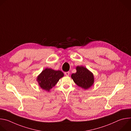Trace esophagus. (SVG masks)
Instances as JSON below:
<instances>
[{
    "label": "esophagus",
    "mask_w": 131,
    "mask_h": 131,
    "mask_svg": "<svg viewBox=\"0 0 131 131\" xmlns=\"http://www.w3.org/2000/svg\"><path fill=\"white\" fill-rule=\"evenodd\" d=\"M64 73H65V75H66V76H68L69 75L70 72H69V71H67V72H65Z\"/></svg>",
    "instance_id": "34e87169"
}]
</instances>
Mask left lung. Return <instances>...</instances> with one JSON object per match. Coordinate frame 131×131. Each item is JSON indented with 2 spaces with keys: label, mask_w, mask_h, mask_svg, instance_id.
Listing matches in <instances>:
<instances>
[{
  "label": "left lung",
  "mask_w": 131,
  "mask_h": 131,
  "mask_svg": "<svg viewBox=\"0 0 131 131\" xmlns=\"http://www.w3.org/2000/svg\"><path fill=\"white\" fill-rule=\"evenodd\" d=\"M76 69V72L71 75L74 82L84 90L91 88L94 83V74L88 69L82 66H78Z\"/></svg>",
  "instance_id": "8db88e82"
}]
</instances>
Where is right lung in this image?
Instances as JSON below:
<instances>
[{"mask_svg":"<svg viewBox=\"0 0 131 131\" xmlns=\"http://www.w3.org/2000/svg\"><path fill=\"white\" fill-rule=\"evenodd\" d=\"M63 76L62 71L47 68L37 76V81L42 89L49 92Z\"/></svg>","mask_w":131,"mask_h":131,"instance_id":"right-lung-1","label":"right lung"}]
</instances>
